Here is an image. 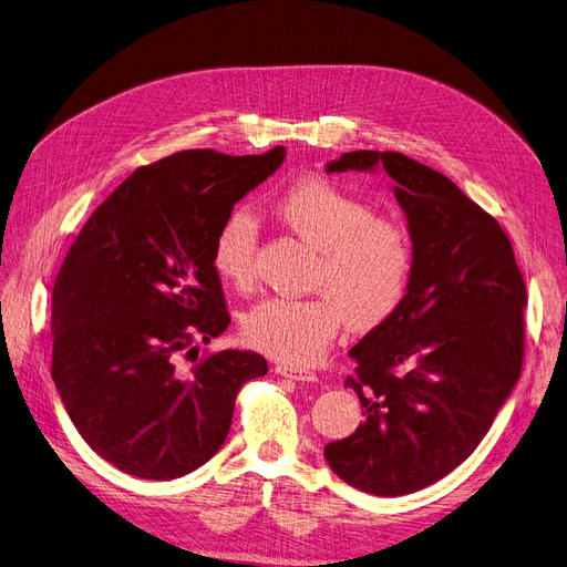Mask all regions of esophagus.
Returning <instances> with one entry per match:
<instances>
[{
  "label": "esophagus",
  "instance_id": "esophagus-1",
  "mask_svg": "<svg viewBox=\"0 0 567 567\" xmlns=\"http://www.w3.org/2000/svg\"><path fill=\"white\" fill-rule=\"evenodd\" d=\"M276 372L280 377H289L293 381H303V383H315L319 381L317 374L312 370H306V368H291V365H276Z\"/></svg>",
  "mask_w": 567,
  "mask_h": 567
}]
</instances>
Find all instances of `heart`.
Returning <instances> with one entry per match:
<instances>
[{"mask_svg":"<svg viewBox=\"0 0 567 567\" xmlns=\"http://www.w3.org/2000/svg\"><path fill=\"white\" fill-rule=\"evenodd\" d=\"M274 216L317 250L308 299H266L244 319L248 342L271 359L308 365L321 359L342 319L355 331L389 321L409 287L413 252L406 231L326 178L291 184L271 204ZM257 229L236 208L220 223L212 261L216 274L244 289L252 280Z\"/></svg>","mask_w":567,"mask_h":567,"instance_id":"1","label":"heart"}]
</instances>
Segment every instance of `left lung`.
Wrapping results in <instances>:
<instances>
[{
	"mask_svg": "<svg viewBox=\"0 0 567 567\" xmlns=\"http://www.w3.org/2000/svg\"><path fill=\"white\" fill-rule=\"evenodd\" d=\"M393 178L413 268L395 315L349 349L365 421L323 449L374 496L419 492L483 441L522 372L526 287L501 225L445 174L398 152H349L326 172Z\"/></svg>",
	"mask_w": 567,
	"mask_h": 567,
	"instance_id": "obj_1",
	"label": "left lung"
}]
</instances>
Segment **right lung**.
I'll list each match as a JSON object with an SVG mask.
<instances>
[{
  "instance_id": "add662e5",
  "label": "right lung",
  "mask_w": 567,
  "mask_h": 567,
  "mask_svg": "<svg viewBox=\"0 0 567 567\" xmlns=\"http://www.w3.org/2000/svg\"><path fill=\"white\" fill-rule=\"evenodd\" d=\"M285 156L188 148L137 167L71 246L52 291V381L80 436L118 471L172 481L199 468L225 443L241 385L266 374L255 351L193 368L184 353L227 331L214 238Z\"/></svg>"
}]
</instances>
